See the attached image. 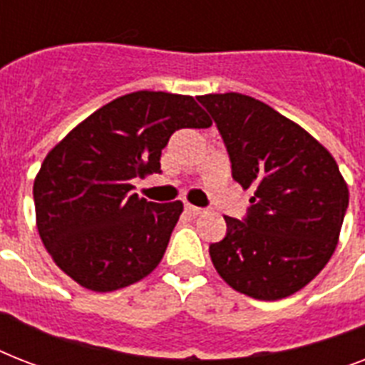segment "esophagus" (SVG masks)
Wrapping results in <instances>:
<instances>
[{
	"instance_id": "esophagus-1",
	"label": "esophagus",
	"mask_w": 365,
	"mask_h": 365,
	"mask_svg": "<svg viewBox=\"0 0 365 365\" xmlns=\"http://www.w3.org/2000/svg\"><path fill=\"white\" fill-rule=\"evenodd\" d=\"M185 210L189 212V214H193V216H200V214H205V208H199V206H193V205H185Z\"/></svg>"
}]
</instances>
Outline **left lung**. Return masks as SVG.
Here are the masks:
<instances>
[{"label": "left lung", "mask_w": 365, "mask_h": 365, "mask_svg": "<svg viewBox=\"0 0 365 365\" xmlns=\"http://www.w3.org/2000/svg\"><path fill=\"white\" fill-rule=\"evenodd\" d=\"M227 148L233 180L252 189L242 220L210 244L225 282L254 299L299 292L322 271L339 240L349 187L329 151L271 106L239 93L197 98Z\"/></svg>", "instance_id": "1"}]
</instances>
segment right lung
Wrapping results in <instances>:
<instances>
[{"mask_svg": "<svg viewBox=\"0 0 365 365\" xmlns=\"http://www.w3.org/2000/svg\"><path fill=\"white\" fill-rule=\"evenodd\" d=\"M193 96L138 91L77 125L34 182L37 231L62 271L93 292H113L159 265L183 205L148 202L132 180L160 172L180 128H208Z\"/></svg>", "mask_w": 365, "mask_h": 365, "instance_id": "add662e5", "label": "right lung"}]
</instances>
